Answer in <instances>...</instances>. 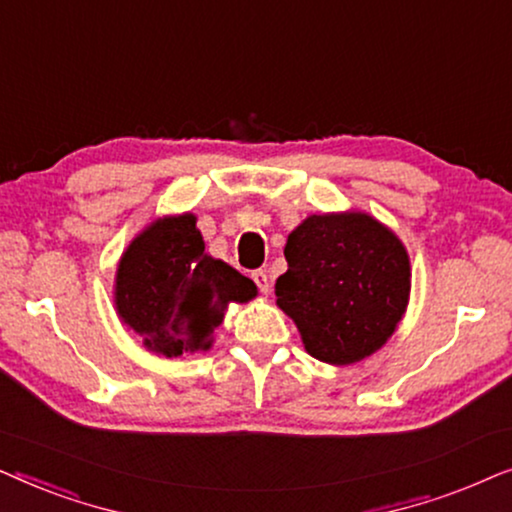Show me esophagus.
Masks as SVG:
<instances>
[{"mask_svg": "<svg viewBox=\"0 0 512 512\" xmlns=\"http://www.w3.org/2000/svg\"><path fill=\"white\" fill-rule=\"evenodd\" d=\"M251 277H254V282H256L258 289H261V293H265V296H268V293L272 291V277L268 275V272L256 270Z\"/></svg>", "mask_w": 512, "mask_h": 512, "instance_id": "esophagus-1", "label": "esophagus"}]
</instances>
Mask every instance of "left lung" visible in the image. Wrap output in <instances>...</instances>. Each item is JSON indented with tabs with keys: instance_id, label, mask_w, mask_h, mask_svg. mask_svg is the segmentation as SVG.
<instances>
[{
	"instance_id": "left-lung-1",
	"label": "left lung",
	"mask_w": 512,
	"mask_h": 512,
	"mask_svg": "<svg viewBox=\"0 0 512 512\" xmlns=\"http://www.w3.org/2000/svg\"><path fill=\"white\" fill-rule=\"evenodd\" d=\"M289 270L277 305L307 354L352 366L387 345L410 300V256L394 230L366 212L312 214L286 237Z\"/></svg>"
}]
</instances>
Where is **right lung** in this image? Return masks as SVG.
<instances>
[{"instance_id": "1", "label": "right lung", "mask_w": 512, "mask_h": 512, "mask_svg": "<svg viewBox=\"0 0 512 512\" xmlns=\"http://www.w3.org/2000/svg\"><path fill=\"white\" fill-rule=\"evenodd\" d=\"M195 214L151 221L123 251L114 305L149 352L179 359L212 349L230 303L256 298V284L205 251Z\"/></svg>"}]
</instances>
